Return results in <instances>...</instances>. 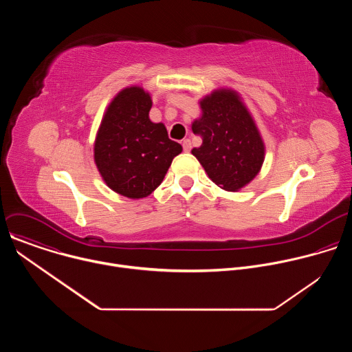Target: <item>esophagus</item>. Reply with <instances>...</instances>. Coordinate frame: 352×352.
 Segmentation results:
<instances>
[{
	"label": "esophagus",
	"mask_w": 352,
	"mask_h": 352,
	"mask_svg": "<svg viewBox=\"0 0 352 352\" xmlns=\"http://www.w3.org/2000/svg\"><path fill=\"white\" fill-rule=\"evenodd\" d=\"M182 147H184V152H189V150L192 148V143L189 139H184L182 140Z\"/></svg>",
	"instance_id": "esophagus-1"
}]
</instances>
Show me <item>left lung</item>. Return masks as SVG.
<instances>
[{"label":"left lung","instance_id":"obj_1","mask_svg":"<svg viewBox=\"0 0 352 352\" xmlns=\"http://www.w3.org/2000/svg\"><path fill=\"white\" fill-rule=\"evenodd\" d=\"M200 114L192 122L193 133L202 144L192 155L209 178L221 189L235 192L246 186L265 162V142L258 125L232 89H216L200 98Z\"/></svg>","mask_w":352,"mask_h":352}]
</instances>
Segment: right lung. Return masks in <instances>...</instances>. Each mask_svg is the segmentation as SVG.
I'll list each match as a JSON object with an SVG mask.
<instances>
[{"label":"right lung","instance_id":"obj_1","mask_svg":"<svg viewBox=\"0 0 352 352\" xmlns=\"http://www.w3.org/2000/svg\"><path fill=\"white\" fill-rule=\"evenodd\" d=\"M152 104V96L142 86L124 87L107 106L94 139L100 175L110 189L129 199L152 193L182 152L163 122L150 121Z\"/></svg>","mask_w":352,"mask_h":352}]
</instances>
